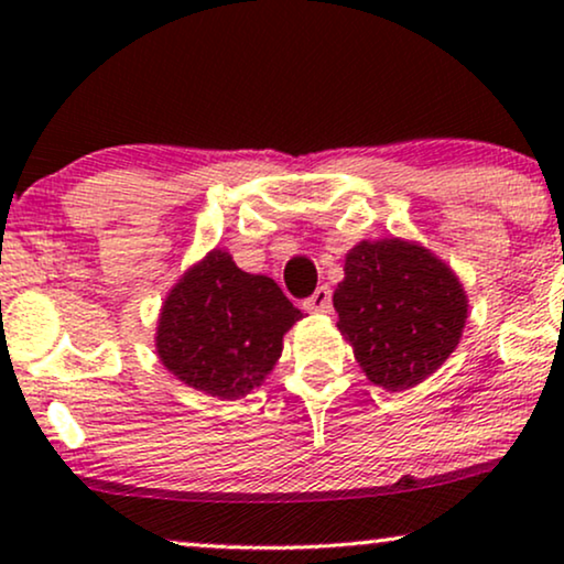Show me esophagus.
Returning a JSON list of instances; mask_svg holds the SVG:
<instances>
[{"instance_id": "obj_1", "label": "esophagus", "mask_w": 564, "mask_h": 564, "mask_svg": "<svg viewBox=\"0 0 564 564\" xmlns=\"http://www.w3.org/2000/svg\"><path fill=\"white\" fill-rule=\"evenodd\" d=\"M303 307L307 313H330V288L328 284H321V288L305 300Z\"/></svg>"}]
</instances>
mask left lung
I'll return each mask as SVG.
<instances>
[{"label":"left lung","mask_w":564,"mask_h":564,"mask_svg":"<svg viewBox=\"0 0 564 564\" xmlns=\"http://www.w3.org/2000/svg\"><path fill=\"white\" fill-rule=\"evenodd\" d=\"M334 307L359 367L392 392L442 367L467 321V295L452 269L400 238L361 241L346 253Z\"/></svg>","instance_id":"obj_1"}]
</instances>
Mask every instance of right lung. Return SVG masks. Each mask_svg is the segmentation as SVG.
<instances>
[{
  "label": "right lung",
  "instance_id": "add662e5",
  "mask_svg": "<svg viewBox=\"0 0 564 564\" xmlns=\"http://www.w3.org/2000/svg\"><path fill=\"white\" fill-rule=\"evenodd\" d=\"M303 313L264 274L210 251L161 307L156 349L169 372L220 400L251 392L272 372L282 336Z\"/></svg>",
  "mask_w": 564,
  "mask_h": 564
}]
</instances>
